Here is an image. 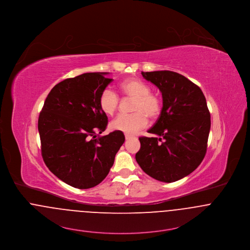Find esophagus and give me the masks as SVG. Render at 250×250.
Instances as JSON below:
<instances>
[{"label": "esophagus", "mask_w": 250, "mask_h": 250, "mask_svg": "<svg viewBox=\"0 0 250 250\" xmlns=\"http://www.w3.org/2000/svg\"><path fill=\"white\" fill-rule=\"evenodd\" d=\"M125 138H126V140H128V139L132 138V136H129V135H125Z\"/></svg>", "instance_id": "esophagus-1"}]
</instances>
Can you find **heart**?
I'll return each mask as SVG.
<instances>
[{
	"mask_svg": "<svg viewBox=\"0 0 250 250\" xmlns=\"http://www.w3.org/2000/svg\"><path fill=\"white\" fill-rule=\"evenodd\" d=\"M118 90L127 99H132L130 115H119L114 119L110 128L126 135H135L148 124V116L154 120L159 116L162 110V102L159 96L151 92L150 86L138 78H128L122 81ZM99 107L107 115L116 113L119 106V98L111 90H104L99 96Z\"/></svg>",
	"mask_w": 250,
	"mask_h": 250,
	"instance_id": "b5f03b06",
	"label": "heart"
}]
</instances>
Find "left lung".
<instances>
[{"label":"left lung","mask_w":250,"mask_h":250,"mask_svg":"<svg viewBox=\"0 0 250 250\" xmlns=\"http://www.w3.org/2000/svg\"><path fill=\"white\" fill-rule=\"evenodd\" d=\"M162 94V110L148 133L139 137L136 162L153 179L174 182L191 174L205 159L211 120L199 86L171 70L141 72Z\"/></svg>","instance_id":"obj_1"}]
</instances>
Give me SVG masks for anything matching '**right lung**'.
<instances>
[{
    "mask_svg": "<svg viewBox=\"0 0 250 250\" xmlns=\"http://www.w3.org/2000/svg\"><path fill=\"white\" fill-rule=\"evenodd\" d=\"M109 72H87L55 85L38 119L42 157L58 179L78 189L102 182L125 141L122 132L99 136L108 117L99 107Z\"/></svg>",
    "mask_w": 250,
    "mask_h": 250,
    "instance_id": "right-lung-1",
    "label": "right lung"
}]
</instances>
